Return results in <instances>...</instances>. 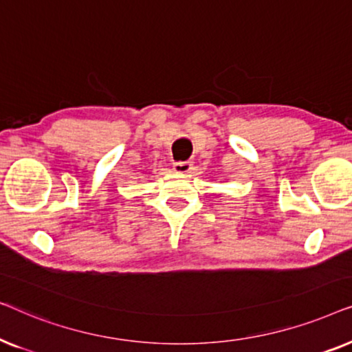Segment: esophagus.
<instances>
[{
  "instance_id": "34e87169",
  "label": "esophagus",
  "mask_w": 352,
  "mask_h": 352,
  "mask_svg": "<svg viewBox=\"0 0 352 352\" xmlns=\"http://www.w3.org/2000/svg\"><path fill=\"white\" fill-rule=\"evenodd\" d=\"M173 170L176 173H181V175H187V173L194 170V165H192V162H176L173 165Z\"/></svg>"
}]
</instances>
